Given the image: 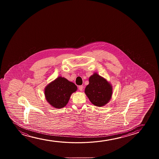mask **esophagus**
I'll list each match as a JSON object with an SVG mask.
<instances>
[{
  "mask_svg": "<svg viewBox=\"0 0 159 159\" xmlns=\"http://www.w3.org/2000/svg\"><path fill=\"white\" fill-rule=\"evenodd\" d=\"M83 86H79V89L80 91H82L83 90Z\"/></svg>",
  "mask_w": 159,
  "mask_h": 159,
  "instance_id": "1",
  "label": "esophagus"
}]
</instances>
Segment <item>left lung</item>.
<instances>
[{"instance_id": "1", "label": "left lung", "mask_w": 159, "mask_h": 159, "mask_svg": "<svg viewBox=\"0 0 159 159\" xmlns=\"http://www.w3.org/2000/svg\"><path fill=\"white\" fill-rule=\"evenodd\" d=\"M85 93L94 105L102 107L111 99L112 86L106 79L94 73L89 78V84L85 88Z\"/></svg>"}]
</instances>
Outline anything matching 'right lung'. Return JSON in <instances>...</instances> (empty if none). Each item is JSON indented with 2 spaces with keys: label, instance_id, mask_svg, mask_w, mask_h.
Listing matches in <instances>:
<instances>
[{
  "label": "right lung",
  "instance_id": "obj_1",
  "mask_svg": "<svg viewBox=\"0 0 159 159\" xmlns=\"http://www.w3.org/2000/svg\"><path fill=\"white\" fill-rule=\"evenodd\" d=\"M77 89L74 83L60 76L46 86L44 95L52 107L61 109L67 105L72 94L76 92Z\"/></svg>",
  "mask_w": 159,
  "mask_h": 159
}]
</instances>
